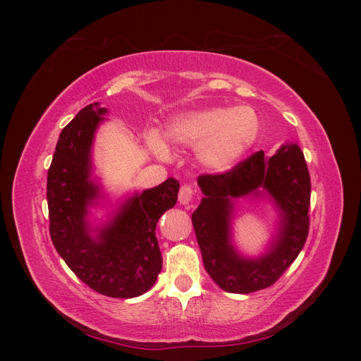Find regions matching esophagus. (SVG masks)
Instances as JSON below:
<instances>
[{
  "instance_id": "obj_1",
  "label": "esophagus",
  "mask_w": 361,
  "mask_h": 361,
  "mask_svg": "<svg viewBox=\"0 0 361 361\" xmlns=\"http://www.w3.org/2000/svg\"><path fill=\"white\" fill-rule=\"evenodd\" d=\"M194 197V190L188 185H183L179 191V203L180 204H190Z\"/></svg>"
}]
</instances>
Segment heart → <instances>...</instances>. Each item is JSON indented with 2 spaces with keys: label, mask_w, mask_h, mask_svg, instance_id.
Returning a JSON list of instances; mask_svg holds the SVG:
<instances>
[{
  "label": "heart",
  "mask_w": 361,
  "mask_h": 361,
  "mask_svg": "<svg viewBox=\"0 0 361 361\" xmlns=\"http://www.w3.org/2000/svg\"><path fill=\"white\" fill-rule=\"evenodd\" d=\"M259 117L250 106H216L174 117L166 128L173 145L200 147L202 164L212 170H227L241 159L259 135ZM155 154L166 157L167 149L157 135L149 138Z\"/></svg>",
  "instance_id": "heart-1"
}]
</instances>
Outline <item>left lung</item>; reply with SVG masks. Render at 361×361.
Segmentation results:
<instances>
[{"mask_svg": "<svg viewBox=\"0 0 361 361\" xmlns=\"http://www.w3.org/2000/svg\"><path fill=\"white\" fill-rule=\"evenodd\" d=\"M197 183L204 197L191 221L207 274L231 293L274 285L309 235L310 174L301 149L288 143L272 157L259 150L226 173L200 174ZM241 197H267L279 209L278 233L260 258L241 257L231 244L234 199Z\"/></svg>", "mask_w": 361, "mask_h": 361, "instance_id": "obj_1", "label": "left lung"}]
</instances>
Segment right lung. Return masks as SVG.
Instances as JSON below:
<instances>
[{
    "label": "right lung",
    "instance_id": "1",
    "mask_svg": "<svg viewBox=\"0 0 361 361\" xmlns=\"http://www.w3.org/2000/svg\"><path fill=\"white\" fill-rule=\"evenodd\" d=\"M106 108L94 102L63 128L48 170L49 233L75 276L97 293L134 298L155 285L162 256L155 235L161 215L178 202L179 180L135 192L102 227H92L89 207L102 197L92 179V146Z\"/></svg>",
    "mask_w": 361,
    "mask_h": 361
}]
</instances>
